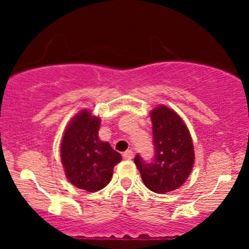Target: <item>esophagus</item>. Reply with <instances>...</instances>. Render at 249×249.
<instances>
[{"instance_id":"1","label":"esophagus","mask_w":249,"mask_h":249,"mask_svg":"<svg viewBox=\"0 0 249 249\" xmlns=\"http://www.w3.org/2000/svg\"><path fill=\"white\" fill-rule=\"evenodd\" d=\"M123 158H124V159H132L133 158V151L132 150H127L126 152L123 153Z\"/></svg>"}]
</instances>
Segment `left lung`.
Returning a JSON list of instances; mask_svg holds the SVG:
<instances>
[{
	"label": "left lung",
	"mask_w": 249,
	"mask_h": 249,
	"mask_svg": "<svg viewBox=\"0 0 249 249\" xmlns=\"http://www.w3.org/2000/svg\"><path fill=\"white\" fill-rule=\"evenodd\" d=\"M154 157L142 160L139 154L134 164L148 190L165 194L181 186L194 164V148L190 131L176 111L157 107L151 112Z\"/></svg>",
	"instance_id": "obj_1"
}]
</instances>
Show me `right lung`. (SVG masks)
Returning <instances> with one entry per match:
<instances>
[{"label": "right lung", "instance_id": "1", "mask_svg": "<svg viewBox=\"0 0 249 249\" xmlns=\"http://www.w3.org/2000/svg\"><path fill=\"white\" fill-rule=\"evenodd\" d=\"M99 126L101 119L83 110L68 125L61 144L65 176L71 184L88 192L107 186L113 167L122 160L108 142L98 138Z\"/></svg>", "mask_w": 249, "mask_h": 249}]
</instances>
